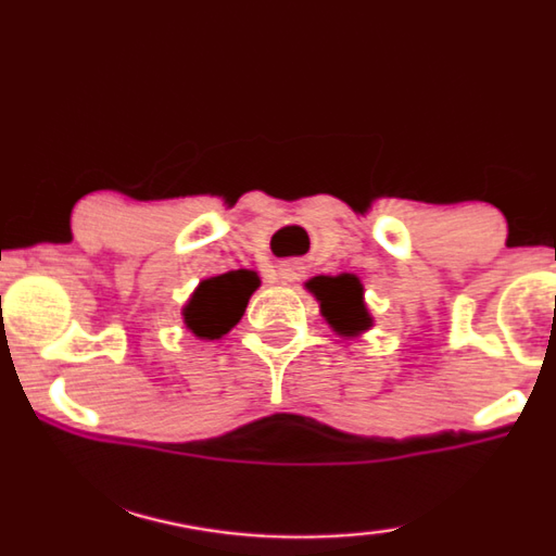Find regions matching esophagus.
<instances>
[{"instance_id":"1","label":"esophagus","mask_w":556,"mask_h":556,"mask_svg":"<svg viewBox=\"0 0 556 556\" xmlns=\"http://www.w3.org/2000/svg\"><path fill=\"white\" fill-rule=\"evenodd\" d=\"M280 278L288 280V283H293V280H299V278H301V265L283 263V265H280Z\"/></svg>"}]
</instances>
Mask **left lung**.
Instances as JSON below:
<instances>
[{"mask_svg": "<svg viewBox=\"0 0 556 556\" xmlns=\"http://www.w3.org/2000/svg\"><path fill=\"white\" fill-rule=\"evenodd\" d=\"M312 291L319 295L321 312L337 331L350 334V331L370 327V319H367L363 304V286L357 283V278H316L312 283Z\"/></svg>", "mask_w": 556, "mask_h": 556, "instance_id": "left-lung-1", "label": "left lung"}]
</instances>
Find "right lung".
I'll use <instances>...</instances> for the list:
<instances>
[{"mask_svg":"<svg viewBox=\"0 0 556 556\" xmlns=\"http://www.w3.org/2000/svg\"><path fill=\"white\" fill-rule=\"evenodd\" d=\"M257 283L261 280L252 270H232L204 280L191 295L189 306L184 308L189 329L204 340H219L242 319L244 306Z\"/></svg>","mask_w":556,"mask_h":556,"instance_id":"right-lung-1","label":"right lung"}]
</instances>
